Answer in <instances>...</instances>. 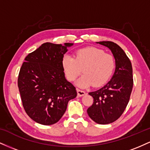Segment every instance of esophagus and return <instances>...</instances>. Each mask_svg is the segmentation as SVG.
I'll list each match as a JSON object with an SVG mask.
<instances>
[{"label":"esophagus","mask_w":150,"mask_h":150,"mask_svg":"<svg viewBox=\"0 0 150 150\" xmlns=\"http://www.w3.org/2000/svg\"><path fill=\"white\" fill-rule=\"evenodd\" d=\"M77 95H78V97H82V96H84L86 94L85 91L81 90L80 89H77Z\"/></svg>","instance_id":"esophagus-1"}]
</instances>
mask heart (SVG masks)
I'll use <instances>...</instances> for the list:
<instances>
[{
  "label": "heart",
  "instance_id": "heart-1",
  "mask_svg": "<svg viewBox=\"0 0 150 150\" xmlns=\"http://www.w3.org/2000/svg\"><path fill=\"white\" fill-rule=\"evenodd\" d=\"M61 64L67 80L70 82L80 75L81 68L84 67V75L77 81V85L81 88L92 85L94 87L104 85L112 75L116 66L112 55L92 46L77 50L75 58L64 55Z\"/></svg>",
  "mask_w": 150,
  "mask_h": 150
}]
</instances>
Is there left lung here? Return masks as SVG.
Instances as JSON below:
<instances>
[{
    "label": "left lung",
    "instance_id": "8db88e82",
    "mask_svg": "<svg viewBox=\"0 0 150 150\" xmlns=\"http://www.w3.org/2000/svg\"><path fill=\"white\" fill-rule=\"evenodd\" d=\"M97 43L111 50L116 61V69L111 80L102 88L89 93L94 102L87 109V113L94 122L104 125L120 118L128 104L133 86L132 68L124 51L116 43Z\"/></svg>",
    "mask_w": 150,
    "mask_h": 150
}]
</instances>
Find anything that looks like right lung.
Listing matches in <instances>:
<instances>
[{
    "label": "right lung",
    "mask_w": 150,
    "mask_h": 150,
    "mask_svg": "<svg viewBox=\"0 0 150 150\" xmlns=\"http://www.w3.org/2000/svg\"><path fill=\"white\" fill-rule=\"evenodd\" d=\"M72 43L46 42L26 56L19 73L18 85L22 105L32 120L54 124L77 97L75 87L65 79L61 61Z\"/></svg>",
    "instance_id": "add662e5"
}]
</instances>
